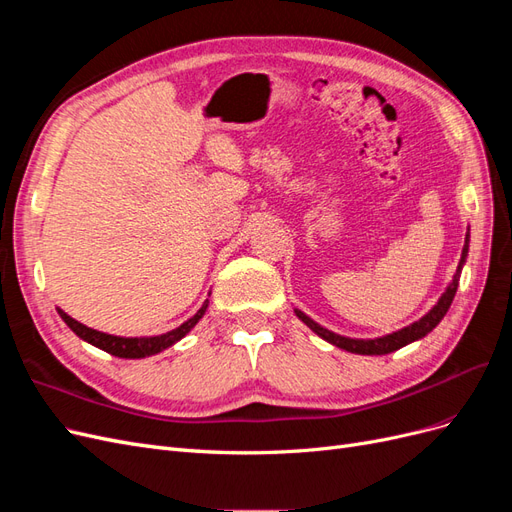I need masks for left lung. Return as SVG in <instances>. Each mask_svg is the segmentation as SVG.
<instances>
[{
    "label": "left lung",
    "instance_id": "8db88e82",
    "mask_svg": "<svg viewBox=\"0 0 512 512\" xmlns=\"http://www.w3.org/2000/svg\"><path fill=\"white\" fill-rule=\"evenodd\" d=\"M468 250H470V228L466 232V243H463L461 260H459V265H457V273L453 275L451 284H448L446 290L442 292V297L438 299V303L433 305L421 320H416V322L408 324V327L399 329L395 333L374 337V339H352V337L337 335V333H333L329 329L320 327L316 320H312L307 314H303L301 309H294V314H297L299 320L305 322L307 327L312 329L318 337H322L324 342H329V344L342 348L346 352H352V354H389V352H395L399 348H404V346L416 342V339H423L427 333H431L433 329H436L438 324H440V320L446 316L448 307H451V303L455 299V292H457V286H459V277H461V269H463V265H466V258H468Z\"/></svg>",
    "mask_w": 512,
    "mask_h": 512
}]
</instances>
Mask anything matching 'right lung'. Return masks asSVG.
<instances>
[{
    "mask_svg": "<svg viewBox=\"0 0 512 512\" xmlns=\"http://www.w3.org/2000/svg\"><path fill=\"white\" fill-rule=\"evenodd\" d=\"M207 307H209V299L203 303V307H200L190 320H185L181 327L168 331V333H162V335H151V337L108 335V333H102V331L85 327V324H81L79 320H74L72 316H68L64 309L57 307V314L61 316V320H64L76 335L83 339V342L96 346V348H100V350H104L108 354H113V356H119V359H145V356L158 354V352H162V350H166L170 346H175L179 339H183L185 335H188L196 327V322L205 316Z\"/></svg>",
    "mask_w": 512,
    "mask_h": 512,
    "instance_id": "1",
    "label": "right lung"
}]
</instances>
